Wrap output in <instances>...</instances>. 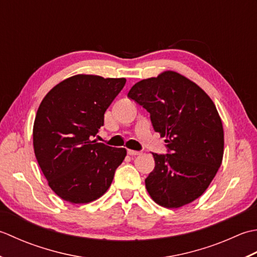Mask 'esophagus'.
<instances>
[{
    "label": "esophagus",
    "mask_w": 257,
    "mask_h": 257,
    "mask_svg": "<svg viewBox=\"0 0 257 257\" xmlns=\"http://www.w3.org/2000/svg\"><path fill=\"white\" fill-rule=\"evenodd\" d=\"M127 154H128V155H132V156H134V155H140L141 152H139V151H133V150H127Z\"/></svg>",
    "instance_id": "34e87169"
}]
</instances>
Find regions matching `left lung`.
Instances as JSON below:
<instances>
[{"mask_svg": "<svg viewBox=\"0 0 257 257\" xmlns=\"http://www.w3.org/2000/svg\"><path fill=\"white\" fill-rule=\"evenodd\" d=\"M127 97L151 114L169 154L153 153L145 186L159 205L179 208L206 191L222 164L224 131L215 104L196 83L174 71L145 78Z\"/></svg>", "mask_w": 257, "mask_h": 257, "instance_id": "left-lung-1", "label": "left lung"}]
</instances>
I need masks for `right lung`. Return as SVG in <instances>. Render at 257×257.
<instances>
[{"label": "right lung", "mask_w": 257, "mask_h": 257, "mask_svg": "<svg viewBox=\"0 0 257 257\" xmlns=\"http://www.w3.org/2000/svg\"><path fill=\"white\" fill-rule=\"evenodd\" d=\"M125 83L124 77L77 74L42 99L33 125L34 153L49 186L62 200L86 204L111 186L126 150L91 139Z\"/></svg>", "instance_id": "add662e5"}]
</instances>
